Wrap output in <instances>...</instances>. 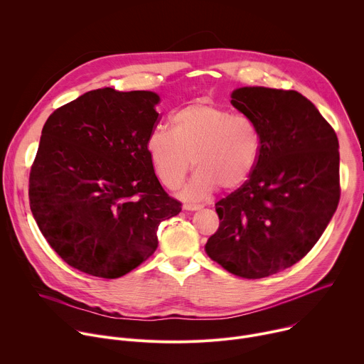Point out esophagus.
Here are the masks:
<instances>
[{
    "instance_id": "34e87169",
    "label": "esophagus",
    "mask_w": 364,
    "mask_h": 364,
    "mask_svg": "<svg viewBox=\"0 0 364 364\" xmlns=\"http://www.w3.org/2000/svg\"><path fill=\"white\" fill-rule=\"evenodd\" d=\"M203 205H200V204H191V203H186L184 205H183V209L184 210H190V212H194V210H200Z\"/></svg>"
}]
</instances>
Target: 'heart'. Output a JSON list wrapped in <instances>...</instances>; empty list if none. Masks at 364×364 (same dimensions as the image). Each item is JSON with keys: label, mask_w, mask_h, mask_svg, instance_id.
<instances>
[{"label": "heart", "mask_w": 364, "mask_h": 364, "mask_svg": "<svg viewBox=\"0 0 364 364\" xmlns=\"http://www.w3.org/2000/svg\"><path fill=\"white\" fill-rule=\"evenodd\" d=\"M170 125L171 132L154 128L145 139L152 171L167 188H178L193 164L197 171L184 188L187 200H201L218 186L236 190L252 176L261 136L247 117L200 100L176 111Z\"/></svg>", "instance_id": "obj_1"}]
</instances>
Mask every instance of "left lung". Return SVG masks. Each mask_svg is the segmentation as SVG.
Here are the masks:
<instances>
[{
	"instance_id": "obj_1",
	"label": "left lung",
	"mask_w": 364,
	"mask_h": 364,
	"mask_svg": "<svg viewBox=\"0 0 364 364\" xmlns=\"http://www.w3.org/2000/svg\"><path fill=\"white\" fill-rule=\"evenodd\" d=\"M232 105L256 125L261 152L249 180L216 203L219 229L205 252L228 272L259 279L318 242L340 200L338 139L295 90L240 87Z\"/></svg>"
}]
</instances>
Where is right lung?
Masks as SVG:
<instances>
[{"instance_id":"1","label":"right lung","mask_w":364,"mask_h":364,"mask_svg":"<svg viewBox=\"0 0 364 364\" xmlns=\"http://www.w3.org/2000/svg\"><path fill=\"white\" fill-rule=\"evenodd\" d=\"M159 102L148 90L96 89L43 127L30 209L51 249L80 272L107 279L131 272L157 249L160 223L181 212L145 152Z\"/></svg>"}]
</instances>
